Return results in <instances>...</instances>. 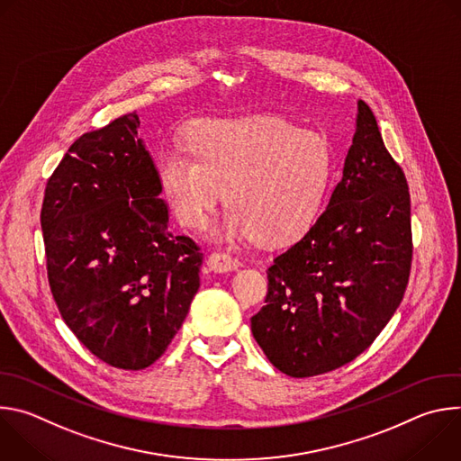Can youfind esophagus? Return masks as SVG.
Instances as JSON below:
<instances>
[{
	"mask_svg": "<svg viewBox=\"0 0 461 461\" xmlns=\"http://www.w3.org/2000/svg\"><path fill=\"white\" fill-rule=\"evenodd\" d=\"M208 267L215 274H226V272H233L239 268V260H237V257H233L226 251H213L208 257Z\"/></svg>",
	"mask_w": 461,
	"mask_h": 461,
	"instance_id": "34e87169",
	"label": "esophagus"
}]
</instances>
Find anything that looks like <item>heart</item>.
Returning a JSON list of instances; mask_svg holds the SVG:
<instances>
[{"mask_svg":"<svg viewBox=\"0 0 461 461\" xmlns=\"http://www.w3.org/2000/svg\"><path fill=\"white\" fill-rule=\"evenodd\" d=\"M185 146L158 155L166 201L180 226L204 230L224 194L221 237L230 240L295 237L317 217L332 178L326 137L279 116L196 120Z\"/></svg>","mask_w":461,"mask_h":461,"instance_id":"1","label":"heart"}]
</instances>
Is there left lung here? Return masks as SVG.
Wrapping results in <instances>:
<instances>
[{
    "label": "left lung",
    "mask_w": 461,
    "mask_h": 461,
    "mask_svg": "<svg viewBox=\"0 0 461 461\" xmlns=\"http://www.w3.org/2000/svg\"><path fill=\"white\" fill-rule=\"evenodd\" d=\"M411 262L407 178L359 100L343 178L310 230L267 270L253 338L286 375L336 370L365 352L398 310Z\"/></svg>",
    "instance_id": "left-lung-1"
}]
</instances>
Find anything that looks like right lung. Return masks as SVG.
I'll use <instances>...</instances> for the list:
<instances>
[{
	"instance_id": "obj_1",
	"label": "right lung",
	"mask_w": 461,
	"mask_h": 461,
	"mask_svg": "<svg viewBox=\"0 0 461 461\" xmlns=\"http://www.w3.org/2000/svg\"><path fill=\"white\" fill-rule=\"evenodd\" d=\"M123 114L82 135L47 180L41 231L56 306L104 363L142 370L169 347L201 286L203 253L171 231L160 178Z\"/></svg>"
}]
</instances>
